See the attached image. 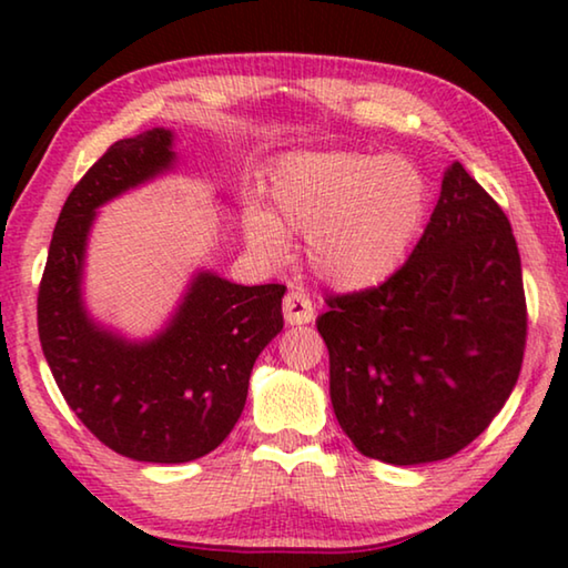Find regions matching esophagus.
Masks as SVG:
<instances>
[{
  "mask_svg": "<svg viewBox=\"0 0 568 568\" xmlns=\"http://www.w3.org/2000/svg\"><path fill=\"white\" fill-rule=\"evenodd\" d=\"M283 315H285V323L287 325H305L313 321L315 315V307L313 301L301 291H291L285 295L283 301Z\"/></svg>",
  "mask_w": 568,
  "mask_h": 568,
  "instance_id": "obj_1",
  "label": "esophagus"
}]
</instances>
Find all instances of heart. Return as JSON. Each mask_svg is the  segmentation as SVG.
<instances>
[{"label":"heart","mask_w":568,"mask_h":568,"mask_svg":"<svg viewBox=\"0 0 568 568\" xmlns=\"http://www.w3.org/2000/svg\"><path fill=\"white\" fill-rule=\"evenodd\" d=\"M273 213L250 205L247 245L267 263L305 235L307 263L338 291H365L406 263L428 213L426 175L408 160L361 150H303L271 172Z\"/></svg>","instance_id":"1"}]
</instances>
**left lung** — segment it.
I'll list each match as a JSON object with an SVG mask.
<instances>
[{
	"instance_id": "left-lung-1",
	"label": "left lung",
	"mask_w": 568,
	"mask_h": 568,
	"mask_svg": "<svg viewBox=\"0 0 568 568\" xmlns=\"http://www.w3.org/2000/svg\"><path fill=\"white\" fill-rule=\"evenodd\" d=\"M318 333L331 403L363 456L444 460L484 434L518 381L526 295L511 223L460 162L406 263L386 283L331 295Z\"/></svg>"
}]
</instances>
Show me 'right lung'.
<instances>
[{"label": "right lung", "instance_id": "obj_1", "mask_svg": "<svg viewBox=\"0 0 568 568\" xmlns=\"http://www.w3.org/2000/svg\"><path fill=\"white\" fill-rule=\"evenodd\" d=\"M175 134L120 140L84 172L57 220L37 328L67 406L114 454L187 464L215 450L245 408L255 358L283 331L285 285L192 277L155 338L128 341L90 318L82 271L98 207L175 168Z\"/></svg>", "mask_w": 568, "mask_h": 568}]
</instances>
